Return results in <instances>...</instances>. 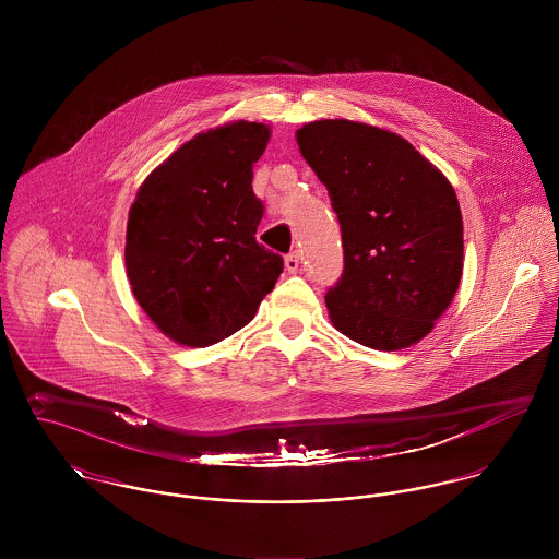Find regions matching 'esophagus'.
I'll return each mask as SVG.
<instances>
[{
    "label": "esophagus",
    "instance_id": "esophagus-1",
    "mask_svg": "<svg viewBox=\"0 0 559 559\" xmlns=\"http://www.w3.org/2000/svg\"><path fill=\"white\" fill-rule=\"evenodd\" d=\"M284 264H286V271H288V273H297V271H299V253H297V251L288 253V255L284 258Z\"/></svg>",
    "mask_w": 559,
    "mask_h": 559
}]
</instances>
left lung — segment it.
<instances>
[{"instance_id": "left-lung-1", "label": "left lung", "mask_w": 559, "mask_h": 559, "mask_svg": "<svg viewBox=\"0 0 559 559\" xmlns=\"http://www.w3.org/2000/svg\"><path fill=\"white\" fill-rule=\"evenodd\" d=\"M297 144L329 191L344 271L324 304L333 326L374 348L426 337L463 275V215L450 180L392 131L317 120Z\"/></svg>"}]
</instances>
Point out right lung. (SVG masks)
Instances as JSON below:
<instances>
[{
    "mask_svg": "<svg viewBox=\"0 0 559 559\" xmlns=\"http://www.w3.org/2000/svg\"><path fill=\"white\" fill-rule=\"evenodd\" d=\"M271 129L237 120L198 133L142 182L127 224V277L169 340L211 346L255 317L284 260L255 240L251 189Z\"/></svg>",
    "mask_w": 559,
    "mask_h": 559,
    "instance_id": "add662e5",
    "label": "right lung"
}]
</instances>
